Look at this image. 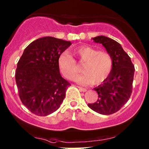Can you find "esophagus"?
Here are the masks:
<instances>
[{
    "mask_svg": "<svg viewBox=\"0 0 149 149\" xmlns=\"http://www.w3.org/2000/svg\"><path fill=\"white\" fill-rule=\"evenodd\" d=\"M77 88H78L79 89L81 90V91H83V92H86V91H87V89H86V88H84L80 87V86H77Z\"/></svg>",
    "mask_w": 149,
    "mask_h": 149,
    "instance_id": "obj_1",
    "label": "esophagus"
}]
</instances>
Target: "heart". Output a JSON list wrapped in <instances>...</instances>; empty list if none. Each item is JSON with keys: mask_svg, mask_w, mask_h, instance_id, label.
<instances>
[{"mask_svg": "<svg viewBox=\"0 0 149 149\" xmlns=\"http://www.w3.org/2000/svg\"><path fill=\"white\" fill-rule=\"evenodd\" d=\"M82 66L84 74L76 78L79 73V66L67 52L61 53L58 56V64L61 73L70 80L76 78L78 83L86 85L91 83L100 84L105 81L111 74L113 68V58L107 52L100 51L88 45H81L73 50Z\"/></svg>", "mask_w": 149, "mask_h": 149, "instance_id": "obj_1", "label": "heart"}]
</instances>
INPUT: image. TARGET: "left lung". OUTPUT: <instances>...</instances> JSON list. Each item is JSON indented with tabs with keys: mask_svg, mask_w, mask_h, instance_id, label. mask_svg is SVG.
Masks as SVG:
<instances>
[{
	"mask_svg": "<svg viewBox=\"0 0 149 149\" xmlns=\"http://www.w3.org/2000/svg\"><path fill=\"white\" fill-rule=\"evenodd\" d=\"M93 39L105 47L113 56L114 63L108 78L94 88L98 93L97 102L88 106L102 115H111L120 110L129 100L133 90L135 68L130 56L117 41L104 36Z\"/></svg>",
	"mask_w": 149,
	"mask_h": 149,
	"instance_id": "8db88e82",
	"label": "left lung"
}]
</instances>
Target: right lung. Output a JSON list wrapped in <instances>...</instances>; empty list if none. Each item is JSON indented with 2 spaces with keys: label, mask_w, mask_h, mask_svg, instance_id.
<instances>
[{
  "label": "right lung",
  "mask_w": 149,
  "mask_h": 149,
  "mask_svg": "<svg viewBox=\"0 0 149 149\" xmlns=\"http://www.w3.org/2000/svg\"><path fill=\"white\" fill-rule=\"evenodd\" d=\"M70 41L43 37L24 50L17 63L15 79L18 95L24 106L38 116H47L60 107L71 84L60 74L59 55Z\"/></svg>",
  "instance_id": "1"
}]
</instances>
